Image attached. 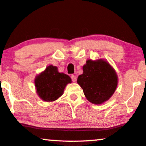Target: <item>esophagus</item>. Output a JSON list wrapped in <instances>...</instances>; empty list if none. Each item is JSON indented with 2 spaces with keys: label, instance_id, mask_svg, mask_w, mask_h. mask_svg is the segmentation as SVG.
I'll return each instance as SVG.
<instances>
[{
  "label": "esophagus",
  "instance_id": "1",
  "mask_svg": "<svg viewBox=\"0 0 146 146\" xmlns=\"http://www.w3.org/2000/svg\"><path fill=\"white\" fill-rule=\"evenodd\" d=\"M71 78L73 82H76V76H75V75H72L71 76Z\"/></svg>",
  "mask_w": 146,
  "mask_h": 146
}]
</instances>
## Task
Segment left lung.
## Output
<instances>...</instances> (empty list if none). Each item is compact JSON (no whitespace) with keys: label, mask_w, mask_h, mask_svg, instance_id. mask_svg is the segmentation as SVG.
<instances>
[{"label":"left lung","mask_w":146,"mask_h":146,"mask_svg":"<svg viewBox=\"0 0 146 146\" xmlns=\"http://www.w3.org/2000/svg\"><path fill=\"white\" fill-rule=\"evenodd\" d=\"M83 73L78 76L77 83L83 89L87 100L100 104L109 100L117 88L118 77L115 70L106 60H87Z\"/></svg>","instance_id":"1"}]
</instances>
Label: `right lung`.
I'll list each match as a JSON object with an SVG mask.
<instances>
[{"label": "right lung", "instance_id": "right-lung-1", "mask_svg": "<svg viewBox=\"0 0 146 146\" xmlns=\"http://www.w3.org/2000/svg\"><path fill=\"white\" fill-rule=\"evenodd\" d=\"M72 83L71 78L58 71L56 66L50 65L44 71L37 75L34 80L38 96L46 102H53L63 95L68 83Z\"/></svg>", "mask_w": 146, "mask_h": 146}]
</instances>
